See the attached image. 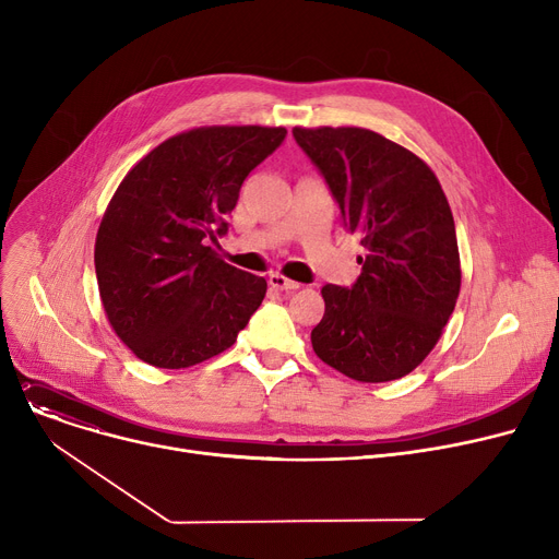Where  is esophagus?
Masks as SVG:
<instances>
[{
    "mask_svg": "<svg viewBox=\"0 0 559 559\" xmlns=\"http://www.w3.org/2000/svg\"><path fill=\"white\" fill-rule=\"evenodd\" d=\"M270 285L276 287V289H285V292H295V289L301 287V283L289 281V278L281 276V274H272V276H270Z\"/></svg>",
    "mask_w": 559,
    "mask_h": 559,
    "instance_id": "esophagus-1",
    "label": "esophagus"
}]
</instances>
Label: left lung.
I'll use <instances>...</instances> for the list:
<instances>
[{
    "label": "left lung",
    "mask_w": 559,
    "mask_h": 559,
    "mask_svg": "<svg viewBox=\"0 0 559 559\" xmlns=\"http://www.w3.org/2000/svg\"><path fill=\"white\" fill-rule=\"evenodd\" d=\"M292 135L365 247L354 285L321 287L314 354L360 383L396 380L430 354L460 295L447 194L421 158L369 129L297 127Z\"/></svg>",
    "instance_id": "obj_1"
}]
</instances>
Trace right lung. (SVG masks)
I'll list each match as a JSON object with an SVG mask.
<instances>
[{
	"instance_id": "obj_1",
	"label": "right lung",
	"mask_w": 559,
	"mask_h": 559,
	"mask_svg": "<svg viewBox=\"0 0 559 559\" xmlns=\"http://www.w3.org/2000/svg\"><path fill=\"white\" fill-rule=\"evenodd\" d=\"M283 127H203L146 154L112 194L95 242L110 326L160 369L209 360L238 340L267 281L230 267L209 242L226 235L249 171L283 144Z\"/></svg>"
}]
</instances>
